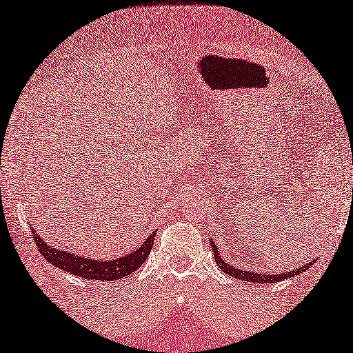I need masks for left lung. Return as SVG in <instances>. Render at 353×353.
Instances as JSON below:
<instances>
[{
    "mask_svg": "<svg viewBox=\"0 0 353 353\" xmlns=\"http://www.w3.org/2000/svg\"><path fill=\"white\" fill-rule=\"evenodd\" d=\"M211 245H212V251H214V256H215V261H217V265L220 267V270L223 271V273L230 274L232 277H237V279H242V281H246V282H257V283H274V282H279L282 279H287V277H293V276H298L301 273H304V271L312 267V265L314 263L313 262H308L307 265H304V267L301 268H296L293 271H290L288 274L282 273V274H265V273H254V271H245L242 268H237V267H232V265H230V262H226L221 259L220 252L217 250V246H215L214 240H211Z\"/></svg>",
    "mask_w": 353,
    "mask_h": 353,
    "instance_id": "8db88e82",
    "label": "left lung"
}]
</instances>
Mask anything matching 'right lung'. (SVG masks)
<instances>
[{"label": "right lung", "instance_id": "add662e5", "mask_svg": "<svg viewBox=\"0 0 353 353\" xmlns=\"http://www.w3.org/2000/svg\"><path fill=\"white\" fill-rule=\"evenodd\" d=\"M32 236L35 239L37 248L41 252V256L46 259L49 263L60 270H65L74 276L83 277V279L91 281H119L123 277L134 273L142 263L145 262L152 251L154 242V234L148 236L138 250L130 252V254L116 259V261H96V259H86L79 254H74L70 251L55 250L49 246L46 242L37 236L34 230Z\"/></svg>", "mask_w": 353, "mask_h": 353}]
</instances>
